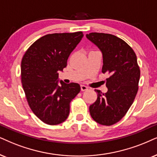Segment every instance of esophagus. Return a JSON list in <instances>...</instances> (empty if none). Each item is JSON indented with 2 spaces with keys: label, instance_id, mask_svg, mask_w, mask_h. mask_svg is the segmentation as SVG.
I'll return each instance as SVG.
<instances>
[{
  "label": "esophagus",
  "instance_id": "esophagus-1",
  "mask_svg": "<svg viewBox=\"0 0 157 157\" xmlns=\"http://www.w3.org/2000/svg\"><path fill=\"white\" fill-rule=\"evenodd\" d=\"M88 87L87 86H85V85H81V90L82 91H85V90H88Z\"/></svg>",
  "mask_w": 157,
  "mask_h": 157
}]
</instances>
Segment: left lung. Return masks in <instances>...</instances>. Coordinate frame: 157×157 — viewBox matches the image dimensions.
Listing matches in <instances>:
<instances>
[{"label":"left lung","mask_w":157,"mask_h":157,"mask_svg":"<svg viewBox=\"0 0 157 157\" xmlns=\"http://www.w3.org/2000/svg\"><path fill=\"white\" fill-rule=\"evenodd\" d=\"M86 37L102 52V72L109 75L108 91L95 90L98 97L90 106V114L98 124L110 126L126 114L136 96L140 75L137 56L128 43L115 35L91 33Z\"/></svg>","instance_id":"8db88e82"}]
</instances>
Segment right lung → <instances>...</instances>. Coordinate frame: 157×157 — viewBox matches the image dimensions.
I'll return each instance as SVG.
<instances>
[{
  "label": "right lung",
  "mask_w": 157,
  "mask_h": 157,
  "mask_svg": "<svg viewBox=\"0 0 157 157\" xmlns=\"http://www.w3.org/2000/svg\"><path fill=\"white\" fill-rule=\"evenodd\" d=\"M83 37L82 32L53 33L41 37L27 49L21 64V80L31 110L45 124L67 120L69 104L80 93L78 83L60 81L59 72Z\"/></svg>",
  "instance_id": "obj_1"
}]
</instances>
